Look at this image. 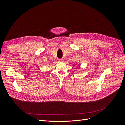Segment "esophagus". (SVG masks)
<instances>
[{"label": "esophagus", "mask_w": 125, "mask_h": 125, "mask_svg": "<svg viewBox=\"0 0 125 125\" xmlns=\"http://www.w3.org/2000/svg\"><path fill=\"white\" fill-rule=\"evenodd\" d=\"M58 62H64V60L63 59H59Z\"/></svg>", "instance_id": "esophagus-1"}]
</instances>
